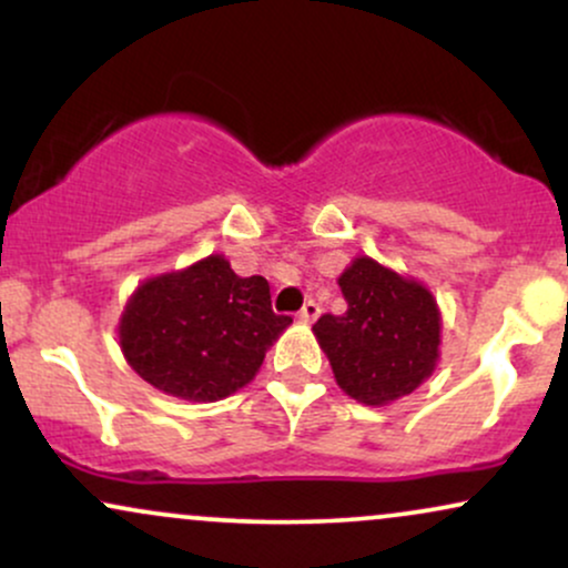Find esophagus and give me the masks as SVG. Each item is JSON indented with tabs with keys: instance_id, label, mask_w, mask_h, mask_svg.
<instances>
[{
	"instance_id": "1",
	"label": "esophagus",
	"mask_w": 568,
	"mask_h": 568,
	"mask_svg": "<svg viewBox=\"0 0 568 568\" xmlns=\"http://www.w3.org/2000/svg\"><path fill=\"white\" fill-rule=\"evenodd\" d=\"M317 315H321V304L312 302V298L302 306V310H298V321L302 323H315Z\"/></svg>"
}]
</instances>
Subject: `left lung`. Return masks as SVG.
Here are the masks:
<instances>
[{
	"label": "left lung",
	"instance_id": "left-lung-1",
	"mask_svg": "<svg viewBox=\"0 0 568 568\" xmlns=\"http://www.w3.org/2000/svg\"><path fill=\"white\" fill-rule=\"evenodd\" d=\"M347 312L312 325L336 384L363 406H387L433 376L440 361V310L427 285L371 256L338 275Z\"/></svg>",
	"mask_w": 568,
	"mask_h": 568
}]
</instances>
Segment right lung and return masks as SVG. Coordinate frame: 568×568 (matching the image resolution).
I'll list each match as a JSON object with an SVG mask.
<instances>
[{
    "mask_svg": "<svg viewBox=\"0 0 568 568\" xmlns=\"http://www.w3.org/2000/svg\"><path fill=\"white\" fill-rule=\"evenodd\" d=\"M293 321L272 312L262 275H234L221 253L143 280L120 317L128 366L160 393L216 403L253 382Z\"/></svg>",
    "mask_w": 568,
    "mask_h": 568,
    "instance_id": "add662e5",
    "label": "right lung"
}]
</instances>
